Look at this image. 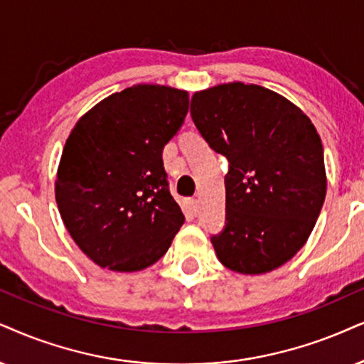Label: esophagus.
Instances as JSON below:
<instances>
[{
	"label": "esophagus",
	"mask_w": 364,
	"mask_h": 364,
	"mask_svg": "<svg viewBox=\"0 0 364 364\" xmlns=\"http://www.w3.org/2000/svg\"><path fill=\"white\" fill-rule=\"evenodd\" d=\"M188 205H190L193 213H196V211H198V200H196V198H191V200L188 201Z\"/></svg>",
	"instance_id": "1"
}]
</instances>
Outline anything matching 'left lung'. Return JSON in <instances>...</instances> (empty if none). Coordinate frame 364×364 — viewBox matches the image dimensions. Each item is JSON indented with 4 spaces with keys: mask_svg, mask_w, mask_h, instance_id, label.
<instances>
[{
    "mask_svg": "<svg viewBox=\"0 0 364 364\" xmlns=\"http://www.w3.org/2000/svg\"><path fill=\"white\" fill-rule=\"evenodd\" d=\"M190 112L228 159L225 228L211 237L216 257L238 274L279 269L304 247L326 198L314 124L282 95L242 82L196 92Z\"/></svg>",
    "mask_w": 364,
    "mask_h": 364,
    "instance_id": "obj_1",
    "label": "left lung"
}]
</instances>
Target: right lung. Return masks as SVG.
I'll return each instance as SVG.
<instances>
[{
    "mask_svg": "<svg viewBox=\"0 0 364 364\" xmlns=\"http://www.w3.org/2000/svg\"><path fill=\"white\" fill-rule=\"evenodd\" d=\"M188 105L185 90L141 84L109 95L72 129L55 200L73 242L102 269L153 265L185 223L169 193L163 149Z\"/></svg>",
    "mask_w": 364,
    "mask_h": 364,
    "instance_id": "obj_1",
    "label": "right lung"
}]
</instances>
